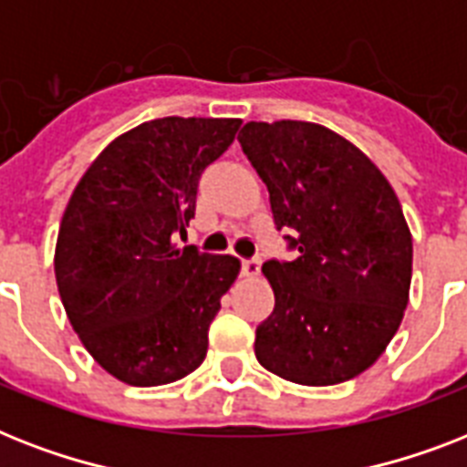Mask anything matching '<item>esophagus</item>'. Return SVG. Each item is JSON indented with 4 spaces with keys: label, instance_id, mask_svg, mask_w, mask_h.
<instances>
[{
    "label": "esophagus",
    "instance_id": "1",
    "mask_svg": "<svg viewBox=\"0 0 467 467\" xmlns=\"http://www.w3.org/2000/svg\"><path fill=\"white\" fill-rule=\"evenodd\" d=\"M241 272H244L245 277H257V275H260V260H257V257L244 260V263H241Z\"/></svg>",
    "mask_w": 467,
    "mask_h": 467
}]
</instances>
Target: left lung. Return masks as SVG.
Returning a JSON list of instances; mask_svg holds the SVG:
<instances>
[{
  "mask_svg": "<svg viewBox=\"0 0 467 467\" xmlns=\"http://www.w3.org/2000/svg\"><path fill=\"white\" fill-rule=\"evenodd\" d=\"M238 141L298 251L263 265L275 311L255 330L257 361L301 386L349 381L386 352L408 308L400 200L361 149L316 122H248Z\"/></svg>",
  "mask_w": 467,
  "mask_h": 467,
  "instance_id": "obj_1",
  "label": "left lung"
}]
</instances>
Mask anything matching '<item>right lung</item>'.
I'll list each match as a JSON object with an SVG mask.
<instances>
[{"instance_id": "1", "label": "right lung", "mask_w": 467, "mask_h": 467, "mask_svg": "<svg viewBox=\"0 0 467 467\" xmlns=\"http://www.w3.org/2000/svg\"><path fill=\"white\" fill-rule=\"evenodd\" d=\"M238 118H159L115 137L77 182L55 245V279L81 345L128 386H163L207 357V330L236 282L234 255L178 248L202 171Z\"/></svg>"}]
</instances>
